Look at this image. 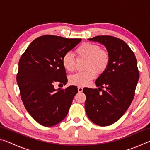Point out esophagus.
Masks as SVG:
<instances>
[{
    "label": "esophagus",
    "instance_id": "1",
    "mask_svg": "<svg viewBox=\"0 0 150 150\" xmlns=\"http://www.w3.org/2000/svg\"><path fill=\"white\" fill-rule=\"evenodd\" d=\"M78 91L79 93H81L83 91V88L81 87H78Z\"/></svg>",
    "mask_w": 150,
    "mask_h": 150
}]
</instances>
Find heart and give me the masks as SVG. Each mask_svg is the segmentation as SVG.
Instances as JSON below:
<instances>
[{"label": "heart", "instance_id": "obj_1", "mask_svg": "<svg viewBox=\"0 0 150 150\" xmlns=\"http://www.w3.org/2000/svg\"><path fill=\"white\" fill-rule=\"evenodd\" d=\"M75 54L78 58L87 59L85 69L87 71L77 73L69 77L71 84L84 87L87 85L96 76V72L102 73L107 68L110 57L106 51L100 50L99 45L84 43L79 46L75 50ZM62 65L68 72H71L75 69V60L71 53H66L62 60Z\"/></svg>", "mask_w": 150, "mask_h": 150}]
</instances>
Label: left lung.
<instances>
[{
  "instance_id": "1",
  "label": "left lung",
  "mask_w": 150,
  "mask_h": 150,
  "mask_svg": "<svg viewBox=\"0 0 150 150\" xmlns=\"http://www.w3.org/2000/svg\"><path fill=\"white\" fill-rule=\"evenodd\" d=\"M88 40L103 45L110 61L95 81L98 89L83 88L87 97L85 111L96 125L109 126L123 116L133 100L139 79L136 58L130 47L117 38L98 35ZM99 91L102 93L99 94Z\"/></svg>"
}]
</instances>
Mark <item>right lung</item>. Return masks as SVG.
Returning a JSON list of instances; mask_svg holds the SVG:
<instances>
[{
    "instance_id": "obj_1",
    "label": "right lung",
    "mask_w": 150,
    "mask_h": 150,
    "mask_svg": "<svg viewBox=\"0 0 150 150\" xmlns=\"http://www.w3.org/2000/svg\"><path fill=\"white\" fill-rule=\"evenodd\" d=\"M81 40L42 35L20 57L16 78L20 96L28 113L42 126H53L62 122L78 93L75 85L59 90L54 84L67 83L62 58Z\"/></svg>"
}]
</instances>
